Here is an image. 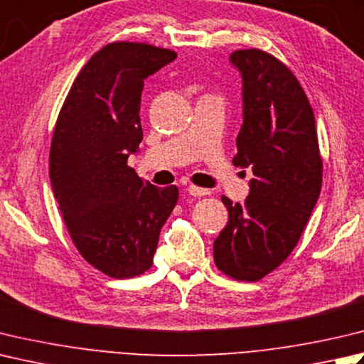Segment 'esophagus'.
I'll list each match as a JSON object with an SVG mask.
<instances>
[{
  "label": "esophagus",
  "instance_id": "esophagus-1",
  "mask_svg": "<svg viewBox=\"0 0 364 364\" xmlns=\"http://www.w3.org/2000/svg\"><path fill=\"white\" fill-rule=\"evenodd\" d=\"M188 192L191 196H194V197H202V196H206V194H210V191L208 189H203V188H198V186H188Z\"/></svg>",
  "mask_w": 364,
  "mask_h": 364
}]
</instances>
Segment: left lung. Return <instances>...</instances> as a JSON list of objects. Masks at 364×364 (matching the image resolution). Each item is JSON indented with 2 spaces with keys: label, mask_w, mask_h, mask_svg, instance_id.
<instances>
[{
  "label": "left lung",
  "mask_w": 364,
  "mask_h": 364,
  "mask_svg": "<svg viewBox=\"0 0 364 364\" xmlns=\"http://www.w3.org/2000/svg\"><path fill=\"white\" fill-rule=\"evenodd\" d=\"M230 61L243 75L245 121L233 166L251 167L243 205L225 196L229 223L215 241L219 272L235 281H260L300 241L322 188L316 118L294 73L260 48L237 50Z\"/></svg>",
  "instance_id": "8db88e82"
}]
</instances>
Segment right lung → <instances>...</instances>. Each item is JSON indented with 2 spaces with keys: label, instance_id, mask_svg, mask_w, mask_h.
I'll use <instances>...</instances> for the list:
<instances>
[{
  "label": "right lung",
  "instance_id": "add662e5",
  "mask_svg": "<svg viewBox=\"0 0 364 364\" xmlns=\"http://www.w3.org/2000/svg\"><path fill=\"white\" fill-rule=\"evenodd\" d=\"M175 58L173 50L146 42L107 44L75 77L55 124L48 172L64 225L82 257L115 279L151 268L180 196L127 166L144 139V83Z\"/></svg>",
  "mask_w": 364,
  "mask_h": 364
}]
</instances>
